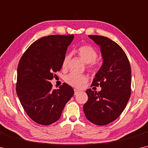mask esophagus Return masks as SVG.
I'll return each mask as SVG.
<instances>
[{
	"label": "esophagus",
	"instance_id": "esophagus-1",
	"mask_svg": "<svg viewBox=\"0 0 148 148\" xmlns=\"http://www.w3.org/2000/svg\"><path fill=\"white\" fill-rule=\"evenodd\" d=\"M80 92V90H77V89H76V88H75L74 89V94L75 95H77V94H78V93Z\"/></svg>",
	"mask_w": 148,
	"mask_h": 148
}]
</instances>
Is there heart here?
<instances>
[{
    "mask_svg": "<svg viewBox=\"0 0 148 148\" xmlns=\"http://www.w3.org/2000/svg\"><path fill=\"white\" fill-rule=\"evenodd\" d=\"M77 53L82 60L88 65L89 69H92L95 66V61L97 60L98 54L97 51L92 46L88 45H81L77 49ZM71 59V55L67 54L63 58L62 62V67L65 69L68 66ZM65 81L69 85L73 87L79 88L82 85L87 81V77L85 75H77L75 73H70L65 77Z\"/></svg>",
    "mask_w": 148,
    "mask_h": 148,
    "instance_id": "obj_1",
    "label": "heart"
}]
</instances>
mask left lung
<instances>
[{
    "mask_svg": "<svg viewBox=\"0 0 148 148\" xmlns=\"http://www.w3.org/2000/svg\"><path fill=\"white\" fill-rule=\"evenodd\" d=\"M101 48L103 65L92 85L101 91L86 90L88 101L83 106L87 119L92 123L104 126L119 118L131 95V67L123 49L116 43L101 36H88Z\"/></svg>",
    "mask_w": 148,
    "mask_h": 148,
    "instance_id": "left-lung-1",
    "label": "left lung"
}]
</instances>
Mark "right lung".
Listing matches in <instances>:
<instances>
[{
	"label": "right lung",
	"mask_w": 148,
	"mask_h": 148,
	"mask_svg": "<svg viewBox=\"0 0 148 148\" xmlns=\"http://www.w3.org/2000/svg\"><path fill=\"white\" fill-rule=\"evenodd\" d=\"M73 35H51L36 40L24 52L17 69L16 93L25 112L41 125L60 119L74 90L67 83L52 89L50 81L60 71Z\"/></svg>",
	"instance_id": "add662e5"
}]
</instances>
